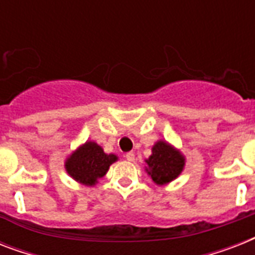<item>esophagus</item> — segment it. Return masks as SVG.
<instances>
[{"label": "esophagus", "instance_id": "34e87169", "mask_svg": "<svg viewBox=\"0 0 255 255\" xmlns=\"http://www.w3.org/2000/svg\"><path fill=\"white\" fill-rule=\"evenodd\" d=\"M126 159H127L128 161H133V160H135V153H133V152H128V153H126Z\"/></svg>", "mask_w": 255, "mask_h": 255}]
</instances>
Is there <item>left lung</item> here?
<instances>
[{
	"instance_id": "8db88e82",
	"label": "left lung",
	"mask_w": 255,
	"mask_h": 255,
	"mask_svg": "<svg viewBox=\"0 0 255 255\" xmlns=\"http://www.w3.org/2000/svg\"><path fill=\"white\" fill-rule=\"evenodd\" d=\"M145 163V170L153 182L157 185H165L180 176L185 165V157L173 145L160 140L152 147V155Z\"/></svg>"
}]
</instances>
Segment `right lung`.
<instances>
[{"mask_svg":"<svg viewBox=\"0 0 255 255\" xmlns=\"http://www.w3.org/2000/svg\"><path fill=\"white\" fill-rule=\"evenodd\" d=\"M116 160L118 156L104 153L103 148L95 141H86L66 159L65 168L75 181L92 186L107 173L110 165Z\"/></svg>","mask_w":255,"mask_h":255,"instance_id":"1","label":"right lung"}]
</instances>
